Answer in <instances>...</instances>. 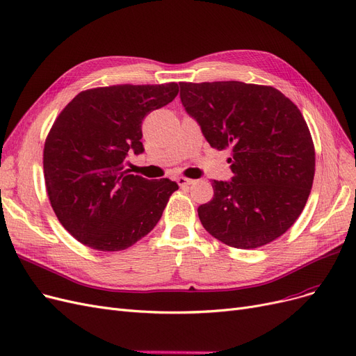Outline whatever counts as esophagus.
I'll list each match as a JSON object with an SVG mask.
<instances>
[{
  "mask_svg": "<svg viewBox=\"0 0 356 356\" xmlns=\"http://www.w3.org/2000/svg\"><path fill=\"white\" fill-rule=\"evenodd\" d=\"M177 182L179 184L181 187H187V186H191V184H194V179L186 178V177H178V178H177Z\"/></svg>",
  "mask_w": 356,
  "mask_h": 356,
  "instance_id": "obj_1",
  "label": "esophagus"
}]
</instances>
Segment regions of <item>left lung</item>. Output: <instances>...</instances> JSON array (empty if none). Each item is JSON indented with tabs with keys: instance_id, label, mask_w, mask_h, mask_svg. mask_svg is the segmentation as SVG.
Returning <instances> with one entry per match:
<instances>
[{
	"instance_id": "1",
	"label": "left lung",
	"mask_w": 356,
	"mask_h": 356,
	"mask_svg": "<svg viewBox=\"0 0 356 356\" xmlns=\"http://www.w3.org/2000/svg\"><path fill=\"white\" fill-rule=\"evenodd\" d=\"M179 88L209 145L232 153V179L211 181L213 200L197 210L204 229L235 248L272 243L300 218L314 179V143L301 111L272 86L213 81Z\"/></svg>"
}]
</instances>
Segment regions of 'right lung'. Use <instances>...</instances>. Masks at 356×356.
<instances>
[{"instance_id": "1", "label": "right lung", "mask_w": 356, "mask_h": 356, "mask_svg": "<svg viewBox=\"0 0 356 356\" xmlns=\"http://www.w3.org/2000/svg\"><path fill=\"white\" fill-rule=\"evenodd\" d=\"M177 83L118 84L79 93L55 120L44 147L51 206L65 229L97 251H121L159 222L178 184L125 169L145 152L141 122L172 102Z\"/></svg>"}]
</instances>
